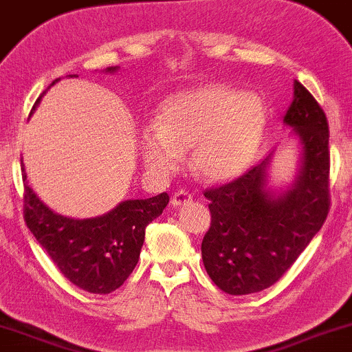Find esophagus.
<instances>
[{
	"label": "esophagus",
	"mask_w": 352,
	"mask_h": 352,
	"mask_svg": "<svg viewBox=\"0 0 352 352\" xmlns=\"http://www.w3.org/2000/svg\"><path fill=\"white\" fill-rule=\"evenodd\" d=\"M190 201H192V195H190V192H187L185 188L177 190V192L172 195V200H170V203L175 206V208L177 206L187 205V203H190Z\"/></svg>",
	"instance_id": "obj_1"
}]
</instances>
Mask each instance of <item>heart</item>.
Instances as JSON below:
<instances>
[{"instance_id":"1","label":"heart","mask_w":352,"mask_h":352,"mask_svg":"<svg viewBox=\"0 0 352 352\" xmlns=\"http://www.w3.org/2000/svg\"><path fill=\"white\" fill-rule=\"evenodd\" d=\"M264 122V104L256 95L226 85L180 93L164 104L160 124L141 133L144 164L154 175H168L193 147L198 175L211 182L231 180L251 164Z\"/></svg>"}]
</instances>
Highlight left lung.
<instances>
[{"mask_svg": "<svg viewBox=\"0 0 352 352\" xmlns=\"http://www.w3.org/2000/svg\"><path fill=\"white\" fill-rule=\"evenodd\" d=\"M303 146L302 172L283 197L265 192L269 157L230 184L206 188L211 223L201 259L214 285L230 295L274 285L298 259L329 211V128L318 101L295 80L283 116Z\"/></svg>", "mask_w": 352, "mask_h": 352, "instance_id": "obj_1", "label": "left lung"}]
</instances>
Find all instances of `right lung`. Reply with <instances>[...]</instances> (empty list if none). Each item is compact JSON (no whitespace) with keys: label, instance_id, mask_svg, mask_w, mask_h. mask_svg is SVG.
<instances>
[{"label":"right lung","instance_id":"right-lung-1","mask_svg":"<svg viewBox=\"0 0 352 352\" xmlns=\"http://www.w3.org/2000/svg\"><path fill=\"white\" fill-rule=\"evenodd\" d=\"M21 170L24 221L63 277L90 294L120 289L138 264L146 226L162 214L168 195L122 201L100 218L72 219L49 210L28 185L24 165Z\"/></svg>","mask_w":352,"mask_h":352}]
</instances>
